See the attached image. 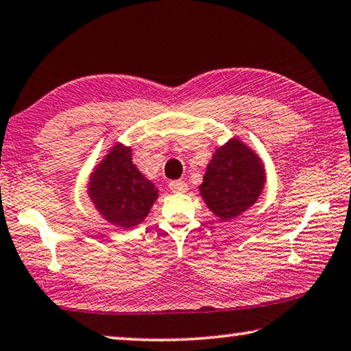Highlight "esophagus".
Listing matches in <instances>:
<instances>
[{
    "label": "esophagus",
    "mask_w": 351,
    "mask_h": 351,
    "mask_svg": "<svg viewBox=\"0 0 351 351\" xmlns=\"http://www.w3.org/2000/svg\"><path fill=\"white\" fill-rule=\"evenodd\" d=\"M169 187L171 192H175V193H184V192H187V189H189V186L184 181H171L169 184Z\"/></svg>",
    "instance_id": "34e87169"
}]
</instances>
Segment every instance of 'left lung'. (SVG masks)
Listing matches in <instances>:
<instances>
[{
	"instance_id": "obj_1",
	"label": "left lung",
	"mask_w": 351,
	"mask_h": 351,
	"mask_svg": "<svg viewBox=\"0 0 351 351\" xmlns=\"http://www.w3.org/2000/svg\"><path fill=\"white\" fill-rule=\"evenodd\" d=\"M264 186V162L256 152L233 138L216 149L199 192L210 212L221 221H228L250 208Z\"/></svg>"
}]
</instances>
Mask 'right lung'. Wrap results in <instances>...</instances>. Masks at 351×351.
<instances>
[{
	"label": "right lung",
	"instance_id": "add662e5",
	"mask_svg": "<svg viewBox=\"0 0 351 351\" xmlns=\"http://www.w3.org/2000/svg\"><path fill=\"white\" fill-rule=\"evenodd\" d=\"M87 189L99 215L121 228L141 224L158 199L154 182L133 164L132 149L119 143L93 169Z\"/></svg>",
	"mask_w": 351,
	"mask_h": 351
}]
</instances>
